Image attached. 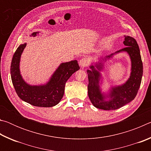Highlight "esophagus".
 <instances>
[{
    "label": "esophagus",
    "mask_w": 151,
    "mask_h": 151,
    "mask_svg": "<svg viewBox=\"0 0 151 151\" xmlns=\"http://www.w3.org/2000/svg\"><path fill=\"white\" fill-rule=\"evenodd\" d=\"M88 64V60L86 59V58H81L80 61H79V65H80L81 68H85L86 66H87Z\"/></svg>",
    "instance_id": "34e87169"
}]
</instances>
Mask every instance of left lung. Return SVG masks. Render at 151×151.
Returning <instances> with one entry per match:
<instances>
[{"instance_id":"left-lung-1","label":"left lung","mask_w":151,"mask_h":151,"mask_svg":"<svg viewBox=\"0 0 151 151\" xmlns=\"http://www.w3.org/2000/svg\"><path fill=\"white\" fill-rule=\"evenodd\" d=\"M124 45L126 47L117 51L118 53L125 51L129 55L131 60V73L130 78L124 85L112 88L109 94L110 100L104 101L105 96L101 93L99 87V81L101 74L99 71L103 68L104 60L109 59L114 54H111L104 58H101L99 63L95 64L94 66H90L91 70H88V95L92 104L97 109L106 110H116L124 106L134 100L137 96L138 91L141 83L143 67L140 50L137 42L134 38L129 36H124ZM96 68H95V67ZM108 97V96H106Z\"/></svg>"}]
</instances>
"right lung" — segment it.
Instances as JSON below:
<instances>
[{
	"instance_id": "obj_1",
	"label": "right lung",
	"mask_w": 151,
	"mask_h": 151,
	"mask_svg": "<svg viewBox=\"0 0 151 151\" xmlns=\"http://www.w3.org/2000/svg\"><path fill=\"white\" fill-rule=\"evenodd\" d=\"M39 32H33L30 36L35 37ZM27 44L20 45L15 51L11 65V75L12 84L20 99L35 106L52 107L62 99L66 82L79 66L77 60L62 63L58 66L48 83L45 85L31 86L28 85L20 74L19 63L20 56Z\"/></svg>"
}]
</instances>
